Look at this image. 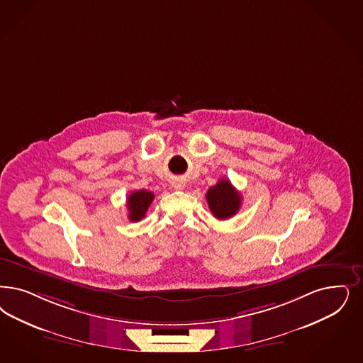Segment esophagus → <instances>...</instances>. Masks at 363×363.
I'll list each match as a JSON object with an SVG mask.
<instances>
[{
  "label": "esophagus",
  "mask_w": 363,
  "mask_h": 363,
  "mask_svg": "<svg viewBox=\"0 0 363 363\" xmlns=\"http://www.w3.org/2000/svg\"><path fill=\"white\" fill-rule=\"evenodd\" d=\"M184 186H185V185H184V184H181V182H177V184H175V185H174V188L178 189V190H181V189H184Z\"/></svg>",
  "instance_id": "obj_1"
}]
</instances>
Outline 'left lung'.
I'll use <instances>...</instances> for the list:
<instances>
[{"mask_svg": "<svg viewBox=\"0 0 363 363\" xmlns=\"http://www.w3.org/2000/svg\"><path fill=\"white\" fill-rule=\"evenodd\" d=\"M206 201L213 216L218 220L230 218L238 212L241 206V194L229 179L223 178L206 193Z\"/></svg>", "mask_w": 363, "mask_h": 363, "instance_id": "left-lung-1", "label": "left lung"}]
</instances>
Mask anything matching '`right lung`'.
<instances>
[{
    "label": "right lung",
    "mask_w": 363,
    "mask_h": 363,
    "mask_svg": "<svg viewBox=\"0 0 363 363\" xmlns=\"http://www.w3.org/2000/svg\"><path fill=\"white\" fill-rule=\"evenodd\" d=\"M154 194L147 190H135L127 197V211L130 221H140L147 212Z\"/></svg>",
    "instance_id": "right-lung-1"
}]
</instances>
